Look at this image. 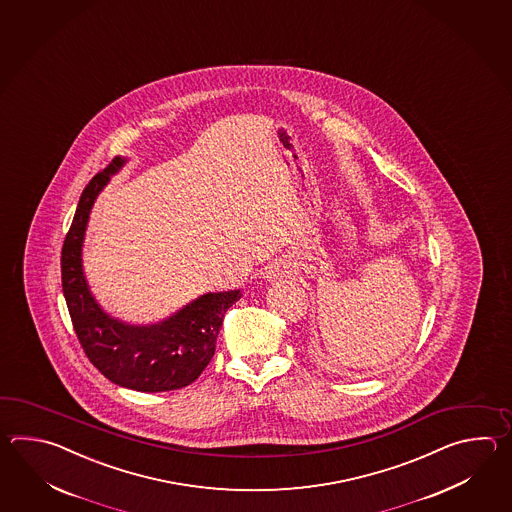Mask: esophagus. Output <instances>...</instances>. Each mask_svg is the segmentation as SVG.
I'll return each instance as SVG.
<instances>
[{"label":"esophagus","mask_w":512,"mask_h":512,"mask_svg":"<svg viewBox=\"0 0 512 512\" xmlns=\"http://www.w3.org/2000/svg\"><path fill=\"white\" fill-rule=\"evenodd\" d=\"M289 269L282 265V263H271L269 267H267V271H265V278L269 280V282H282L285 278H289Z\"/></svg>","instance_id":"obj_1"}]
</instances>
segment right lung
Returning <instances> with one entry per match:
<instances>
[{
  "label": "right lung",
  "instance_id": "add662e5",
  "mask_svg": "<svg viewBox=\"0 0 512 512\" xmlns=\"http://www.w3.org/2000/svg\"><path fill=\"white\" fill-rule=\"evenodd\" d=\"M124 159L115 157L87 183L62 247V291L87 359L106 379L137 392H170L196 381L214 357L219 329L240 291L199 296L161 324L130 326L106 315L89 293L82 243L98 192Z\"/></svg>",
  "mask_w": 512,
  "mask_h": 512
}]
</instances>
